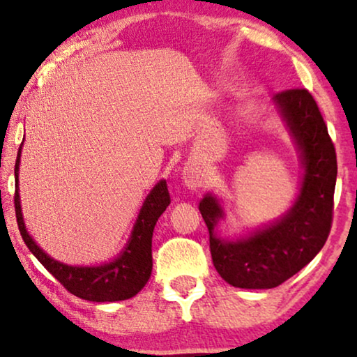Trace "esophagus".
<instances>
[{
  "instance_id": "obj_1",
  "label": "esophagus",
  "mask_w": 357,
  "mask_h": 357,
  "mask_svg": "<svg viewBox=\"0 0 357 357\" xmlns=\"http://www.w3.org/2000/svg\"><path fill=\"white\" fill-rule=\"evenodd\" d=\"M182 178H183L185 187H188V188H192V190H197V188H200L202 185H203L205 175H203L202 169L197 167V165H187V167L183 169Z\"/></svg>"
}]
</instances>
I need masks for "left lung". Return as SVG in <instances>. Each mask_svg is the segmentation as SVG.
I'll use <instances>...</instances> for the list:
<instances>
[{"mask_svg":"<svg viewBox=\"0 0 357 357\" xmlns=\"http://www.w3.org/2000/svg\"><path fill=\"white\" fill-rule=\"evenodd\" d=\"M303 164L300 193L287 215L246 238L223 239L215 233L225 213L211 193L200 202L210 231L215 269L239 289H274L302 271L325 246L333 221L336 152L317 101L305 88L274 96Z\"/></svg>","mask_w":357,"mask_h":357,"instance_id":"obj_1","label":"left lung"}]
</instances>
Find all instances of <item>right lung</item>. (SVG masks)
<instances>
[{"instance_id":"right-lung-1","label":"right lung","mask_w":357,"mask_h":357,"mask_svg":"<svg viewBox=\"0 0 357 357\" xmlns=\"http://www.w3.org/2000/svg\"><path fill=\"white\" fill-rule=\"evenodd\" d=\"M20 160L21 147L17 151L15 165V208L17 228H20L26 246L37 257V261L43 264L45 269L70 294L88 300V302H119V300L131 298L137 291H141L152 272V233H154V226L159 216L165 211V208L170 205V195L165 180H160L146 197L126 248L114 261L91 267L67 266V264H62L47 256L27 233L24 220H22L20 192H17Z\"/></svg>"}]
</instances>
